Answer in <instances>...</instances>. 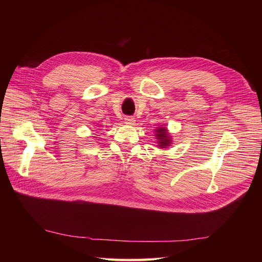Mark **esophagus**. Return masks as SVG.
<instances>
[{
    "label": "esophagus",
    "instance_id": "esophagus-1",
    "mask_svg": "<svg viewBox=\"0 0 262 262\" xmlns=\"http://www.w3.org/2000/svg\"><path fill=\"white\" fill-rule=\"evenodd\" d=\"M124 123L128 124V125H134L136 124V119L133 117H125L124 118Z\"/></svg>",
    "mask_w": 262,
    "mask_h": 262
}]
</instances>
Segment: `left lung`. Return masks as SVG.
I'll return each instance as SVG.
<instances>
[{
	"label": "left lung",
	"mask_w": 262,
	"mask_h": 262,
	"mask_svg": "<svg viewBox=\"0 0 262 262\" xmlns=\"http://www.w3.org/2000/svg\"><path fill=\"white\" fill-rule=\"evenodd\" d=\"M154 137L156 138L158 148H167L171 145L172 137L170 136V133L166 126H157L156 129H154Z\"/></svg>",
	"instance_id": "left-lung-1"
}]
</instances>
